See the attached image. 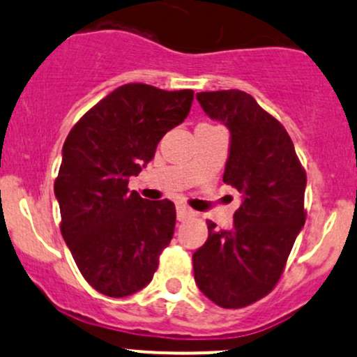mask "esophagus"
I'll return each mask as SVG.
<instances>
[{
	"label": "esophagus",
	"instance_id": "obj_1",
	"mask_svg": "<svg viewBox=\"0 0 357 357\" xmlns=\"http://www.w3.org/2000/svg\"><path fill=\"white\" fill-rule=\"evenodd\" d=\"M176 213H178V220L179 221H184V220L191 218V216H195V211H192L191 208L184 206V204H178V208H176Z\"/></svg>",
	"mask_w": 357,
	"mask_h": 357
}]
</instances>
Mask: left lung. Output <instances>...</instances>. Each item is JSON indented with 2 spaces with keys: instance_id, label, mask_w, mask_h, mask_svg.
I'll return each mask as SVG.
<instances>
[{
  "instance_id": "1",
  "label": "left lung",
  "mask_w": 357,
  "mask_h": 357,
  "mask_svg": "<svg viewBox=\"0 0 357 357\" xmlns=\"http://www.w3.org/2000/svg\"><path fill=\"white\" fill-rule=\"evenodd\" d=\"M211 119L230 129L223 181L243 192L230 230L208 220V240L192 255L199 290L223 309H241L268 296L284 273L304 227L307 176L292 139L247 92H199Z\"/></svg>"
}]
</instances>
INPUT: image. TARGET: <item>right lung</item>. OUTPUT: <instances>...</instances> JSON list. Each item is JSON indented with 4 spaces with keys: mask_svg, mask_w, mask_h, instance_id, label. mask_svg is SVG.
<instances>
[{
    "mask_svg": "<svg viewBox=\"0 0 357 357\" xmlns=\"http://www.w3.org/2000/svg\"><path fill=\"white\" fill-rule=\"evenodd\" d=\"M195 92L126 84L79 119L55 179L60 231L97 292L126 297L153 280L174 233L169 199L129 191V178L154 158L162 136L186 119Z\"/></svg>",
    "mask_w": 357,
    "mask_h": 357,
    "instance_id": "obj_1",
    "label": "right lung"
}]
</instances>
